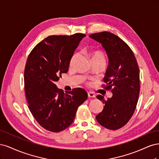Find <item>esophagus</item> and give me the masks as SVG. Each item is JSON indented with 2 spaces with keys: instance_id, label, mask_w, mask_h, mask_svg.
<instances>
[{
  "instance_id": "34e87169",
  "label": "esophagus",
  "mask_w": 159,
  "mask_h": 159,
  "mask_svg": "<svg viewBox=\"0 0 159 159\" xmlns=\"http://www.w3.org/2000/svg\"><path fill=\"white\" fill-rule=\"evenodd\" d=\"M88 95L89 98H95V94L93 92H91V91H88Z\"/></svg>"
}]
</instances>
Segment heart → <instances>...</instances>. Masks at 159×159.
<instances>
[{"mask_svg": "<svg viewBox=\"0 0 159 159\" xmlns=\"http://www.w3.org/2000/svg\"><path fill=\"white\" fill-rule=\"evenodd\" d=\"M91 60H104V56L103 55L102 53H101L100 52L98 51H95V52H93L91 53ZM75 58V56H74L72 57V58L71 60V64L73 62V61L74 60Z\"/></svg>", "mask_w": 159, "mask_h": 159, "instance_id": "heart-1", "label": "heart"}]
</instances>
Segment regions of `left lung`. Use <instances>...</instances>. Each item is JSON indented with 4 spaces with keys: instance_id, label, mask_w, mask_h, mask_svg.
<instances>
[{
    "instance_id": "8db88e82",
    "label": "left lung",
    "mask_w": 159,
    "mask_h": 159,
    "mask_svg": "<svg viewBox=\"0 0 159 159\" xmlns=\"http://www.w3.org/2000/svg\"><path fill=\"white\" fill-rule=\"evenodd\" d=\"M89 36L106 51L109 64L103 80L105 89H111L113 94L107 99L96 96L104 107L95 118L103 127L117 130L127 123L136 109L140 91L139 66L131 49L117 36L102 32Z\"/></svg>"
}]
</instances>
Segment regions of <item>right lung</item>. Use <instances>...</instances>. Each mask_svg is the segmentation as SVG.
I'll list each match as a JSON object with an SVG mask.
<instances>
[{"mask_svg": "<svg viewBox=\"0 0 159 159\" xmlns=\"http://www.w3.org/2000/svg\"><path fill=\"white\" fill-rule=\"evenodd\" d=\"M86 35L50 36L34 48L24 73L28 108L40 125L60 132L73 123L78 107L88 98L81 88L71 91L57 88L56 81L68 71L70 62L80 41Z\"/></svg>", "mask_w": 159, "mask_h": 159, "instance_id": "1", "label": "right lung"}]
</instances>
